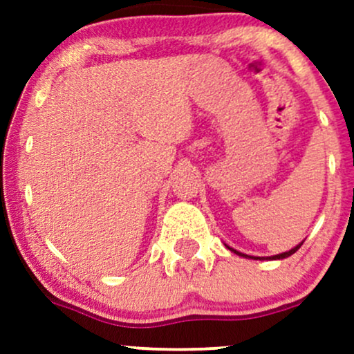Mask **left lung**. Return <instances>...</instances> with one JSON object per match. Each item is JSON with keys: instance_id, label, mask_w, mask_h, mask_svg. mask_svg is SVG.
Segmentation results:
<instances>
[{"instance_id": "obj_1", "label": "left lung", "mask_w": 354, "mask_h": 354, "mask_svg": "<svg viewBox=\"0 0 354 354\" xmlns=\"http://www.w3.org/2000/svg\"><path fill=\"white\" fill-rule=\"evenodd\" d=\"M301 245H303V243H301ZM301 245L295 246V248H293V250L286 251V253H281V254H276V256H271V258H270V259H283V258H288V256H291V254H293V253H296V251H298V250H299V246H301ZM230 250H231V248H230ZM231 251H233V253H236V254H239V256H246V258H253V256H248V254L238 253V251H236V250H231ZM254 259H259V258H254Z\"/></svg>"}]
</instances>
